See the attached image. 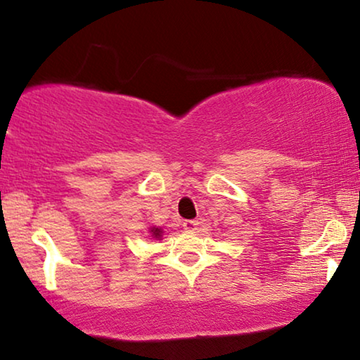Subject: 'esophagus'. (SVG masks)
Returning a JSON list of instances; mask_svg holds the SVG:
<instances>
[{
    "mask_svg": "<svg viewBox=\"0 0 360 360\" xmlns=\"http://www.w3.org/2000/svg\"><path fill=\"white\" fill-rule=\"evenodd\" d=\"M198 221L196 219H186V221H184V228L186 229V231H196L198 229Z\"/></svg>",
    "mask_w": 360,
    "mask_h": 360,
    "instance_id": "obj_1",
    "label": "esophagus"
}]
</instances>
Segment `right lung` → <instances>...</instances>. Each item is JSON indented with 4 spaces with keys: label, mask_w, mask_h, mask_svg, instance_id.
I'll use <instances>...</instances> for the list:
<instances>
[{
    "label": "right lung",
    "mask_w": 360,
    "mask_h": 360,
    "mask_svg": "<svg viewBox=\"0 0 360 360\" xmlns=\"http://www.w3.org/2000/svg\"><path fill=\"white\" fill-rule=\"evenodd\" d=\"M150 233H152V236H154V238L160 239V236H162V231H160L159 228H152V229H150Z\"/></svg>",
    "instance_id": "obj_1"
}]
</instances>
